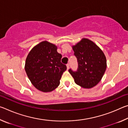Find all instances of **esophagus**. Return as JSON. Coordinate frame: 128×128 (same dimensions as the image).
<instances>
[{
  "label": "esophagus",
  "instance_id": "obj_1",
  "mask_svg": "<svg viewBox=\"0 0 128 128\" xmlns=\"http://www.w3.org/2000/svg\"><path fill=\"white\" fill-rule=\"evenodd\" d=\"M66 68H67V69H69V64H66Z\"/></svg>",
  "mask_w": 128,
  "mask_h": 128
}]
</instances>
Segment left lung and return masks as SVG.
<instances>
[{
  "label": "left lung",
  "mask_w": 128,
  "mask_h": 128,
  "mask_svg": "<svg viewBox=\"0 0 128 128\" xmlns=\"http://www.w3.org/2000/svg\"><path fill=\"white\" fill-rule=\"evenodd\" d=\"M72 48L78 68L77 72L70 69L69 72L77 85L85 88L94 87L101 81L107 68L104 54L94 42L85 38L72 46Z\"/></svg>",
  "instance_id": "1"
}]
</instances>
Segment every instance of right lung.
Returning a JSON list of instances; mask_svg holds the SVG:
<instances>
[{
    "instance_id": "1",
    "label": "right lung",
    "mask_w": 128,
    "mask_h": 128,
    "mask_svg": "<svg viewBox=\"0 0 128 128\" xmlns=\"http://www.w3.org/2000/svg\"><path fill=\"white\" fill-rule=\"evenodd\" d=\"M57 49L53 43L42 41L30 50L26 59L25 70L28 77L40 92H51L57 88L62 73L66 70Z\"/></svg>"
}]
</instances>
